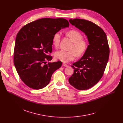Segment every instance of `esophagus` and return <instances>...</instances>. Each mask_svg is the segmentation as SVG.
Segmentation results:
<instances>
[{
    "label": "esophagus",
    "instance_id": "1",
    "mask_svg": "<svg viewBox=\"0 0 123 123\" xmlns=\"http://www.w3.org/2000/svg\"><path fill=\"white\" fill-rule=\"evenodd\" d=\"M62 66H63V67H68V65H67V64H65V63H63Z\"/></svg>",
    "mask_w": 123,
    "mask_h": 123
}]
</instances>
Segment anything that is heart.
<instances>
[{
	"label": "heart",
	"mask_w": 123,
	"mask_h": 123,
	"mask_svg": "<svg viewBox=\"0 0 123 123\" xmlns=\"http://www.w3.org/2000/svg\"><path fill=\"white\" fill-rule=\"evenodd\" d=\"M61 32H56L52 37V42L53 45L57 47L59 46ZM67 35L74 43L73 45L70 49V51L60 50L56 51L55 54V58L62 62L67 63L73 61L75 56H81L83 55L89 47V43L86 40L82 39V34L76 30H70L67 32Z\"/></svg>",
	"instance_id": "heart-1"
}]
</instances>
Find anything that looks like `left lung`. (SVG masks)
Returning a JSON list of instances; mask_svg holds the SVG:
<instances>
[{"mask_svg":"<svg viewBox=\"0 0 123 123\" xmlns=\"http://www.w3.org/2000/svg\"><path fill=\"white\" fill-rule=\"evenodd\" d=\"M69 21L86 35L89 45L81 58L72 66L74 72L68 82L77 90H87L101 79L108 63L110 49L107 36L91 21L78 18Z\"/></svg>","mask_w":123,"mask_h":123,"instance_id":"1","label":"left lung"}]
</instances>
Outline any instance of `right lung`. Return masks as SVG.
Instances as JSON below:
<instances>
[{"label": "right lung", "mask_w": 123, "mask_h": 123, "mask_svg": "<svg viewBox=\"0 0 123 123\" xmlns=\"http://www.w3.org/2000/svg\"><path fill=\"white\" fill-rule=\"evenodd\" d=\"M69 25L64 18H41L25 25L17 34L14 65L21 80L30 88H44L61 67V61L48 64L47 61L52 59L49 54L54 34Z\"/></svg>", "instance_id": "right-lung-1"}]
</instances>
